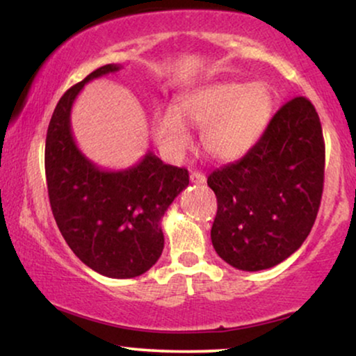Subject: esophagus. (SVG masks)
<instances>
[{"label": "esophagus", "instance_id": "1", "mask_svg": "<svg viewBox=\"0 0 356 356\" xmlns=\"http://www.w3.org/2000/svg\"><path fill=\"white\" fill-rule=\"evenodd\" d=\"M191 183H196V184H204L206 183V175L201 173V172H193L191 173Z\"/></svg>", "mask_w": 356, "mask_h": 356}]
</instances>
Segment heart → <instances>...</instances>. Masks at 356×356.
<instances>
[{
	"label": "heart",
	"mask_w": 356,
	"mask_h": 356,
	"mask_svg": "<svg viewBox=\"0 0 356 356\" xmlns=\"http://www.w3.org/2000/svg\"><path fill=\"white\" fill-rule=\"evenodd\" d=\"M274 95L269 86L256 82H220L179 99L177 110L154 113L152 131L160 147L181 155L191 144L188 126L204 129L202 145L209 157L232 162L250 152L269 126Z\"/></svg>",
	"instance_id": "1"
}]
</instances>
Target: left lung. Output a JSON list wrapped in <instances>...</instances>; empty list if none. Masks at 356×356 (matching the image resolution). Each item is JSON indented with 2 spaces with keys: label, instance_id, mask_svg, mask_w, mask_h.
I'll use <instances>...</instances> for the list:
<instances>
[{
  "label": "left lung",
  "instance_id": "obj_1",
  "mask_svg": "<svg viewBox=\"0 0 356 356\" xmlns=\"http://www.w3.org/2000/svg\"><path fill=\"white\" fill-rule=\"evenodd\" d=\"M324 160L318 111L308 99L295 97L245 157L209 175L217 196L211 230L217 254L246 272L269 269L293 254L318 216Z\"/></svg>",
  "mask_w": 356,
  "mask_h": 356
}]
</instances>
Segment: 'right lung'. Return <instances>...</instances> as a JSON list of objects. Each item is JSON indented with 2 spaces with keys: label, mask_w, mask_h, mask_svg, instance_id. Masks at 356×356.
I'll return each mask as SVG.
<instances>
[{
  "label": "right lung",
  "mask_w": 356,
  "mask_h": 356,
  "mask_svg": "<svg viewBox=\"0 0 356 356\" xmlns=\"http://www.w3.org/2000/svg\"><path fill=\"white\" fill-rule=\"evenodd\" d=\"M121 70L105 65L65 92L47 131L45 173L53 217L72 252L110 279L147 272L163 251L160 220L189 184L186 168L147 150L126 170H104L77 147L71 108L87 82Z\"/></svg>",
  "instance_id": "right-lung-1"
}]
</instances>
